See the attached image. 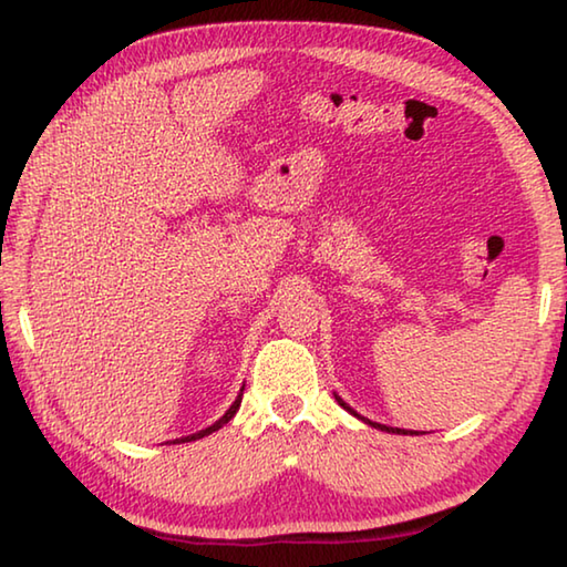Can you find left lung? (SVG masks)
Returning a JSON list of instances; mask_svg holds the SVG:
<instances>
[{
    "label": "left lung",
    "mask_w": 567,
    "mask_h": 567,
    "mask_svg": "<svg viewBox=\"0 0 567 567\" xmlns=\"http://www.w3.org/2000/svg\"><path fill=\"white\" fill-rule=\"evenodd\" d=\"M334 400H338V405L340 408H344L350 412V415H354V417H360L362 422H368L370 427H375V430H385V433H395V435H408V430H402V427H390V425H380V422H372V420H368V417H362V415H358V410H352L348 402H344L340 395H334ZM410 435H412V430H410ZM417 435V433H415Z\"/></svg>",
    "instance_id": "8db88e82"
}]
</instances>
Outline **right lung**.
Instances as JSON below:
<instances>
[{
	"label": "right lung",
	"mask_w": 567,
	"mask_h": 567,
	"mask_svg": "<svg viewBox=\"0 0 567 567\" xmlns=\"http://www.w3.org/2000/svg\"><path fill=\"white\" fill-rule=\"evenodd\" d=\"M243 390H245V385L243 388H239V395L235 398V402H233V405H229V410L225 412V415L223 417H219L217 422H213V425H209V427H205V430H199V433H192V435H187V437H177V440H172V443H192V440H199V437H205V435H213V433H217V430L219 427H223V425H227V422L229 420H233L235 417V412L239 410V402H243Z\"/></svg>",
	"instance_id": "1"
}]
</instances>
